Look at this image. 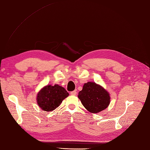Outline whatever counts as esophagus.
Listing matches in <instances>:
<instances>
[{
    "label": "esophagus",
    "instance_id": "obj_1",
    "mask_svg": "<svg viewBox=\"0 0 150 150\" xmlns=\"http://www.w3.org/2000/svg\"><path fill=\"white\" fill-rule=\"evenodd\" d=\"M76 93H77V92H76V91H71V92L70 93V94H71V95H72V96H75V95H76Z\"/></svg>",
    "mask_w": 150,
    "mask_h": 150
}]
</instances>
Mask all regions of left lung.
<instances>
[{"label":"left lung","instance_id":"1","mask_svg":"<svg viewBox=\"0 0 150 150\" xmlns=\"http://www.w3.org/2000/svg\"><path fill=\"white\" fill-rule=\"evenodd\" d=\"M78 98L84 108L92 114L106 109L110 102V93L100 84L95 82L84 83Z\"/></svg>","mask_w":150,"mask_h":150}]
</instances>
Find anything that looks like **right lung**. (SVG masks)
Segmentation results:
<instances>
[{
  "label": "right lung",
  "mask_w": 150,
  "mask_h": 150,
  "mask_svg": "<svg viewBox=\"0 0 150 150\" xmlns=\"http://www.w3.org/2000/svg\"><path fill=\"white\" fill-rule=\"evenodd\" d=\"M69 96V93L59 84H48L43 87L36 95V102L43 111L55 110Z\"/></svg>",
  "instance_id": "obj_1"
}]
</instances>
